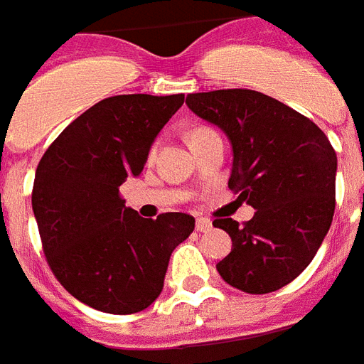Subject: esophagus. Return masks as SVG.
<instances>
[{
  "label": "esophagus",
  "mask_w": 364,
  "mask_h": 364,
  "mask_svg": "<svg viewBox=\"0 0 364 364\" xmlns=\"http://www.w3.org/2000/svg\"><path fill=\"white\" fill-rule=\"evenodd\" d=\"M212 229V222L208 218H197V231L206 232Z\"/></svg>",
  "instance_id": "1"
}]
</instances>
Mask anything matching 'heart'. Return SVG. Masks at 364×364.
Listing matches in <instances>:
<instances>
[{
    "instance_id": "heart-1",
    "label": "heart",
    "mask_w": 364,
    "mask_h": 364,
    "mask_svg": "<svg viewBox=\"0 0 364 364\" xmlns=\"http://www.w3.org/2000/svg\"><path fill=\"white\" fill-rule=\"evenodd\" d=\"M210 133H214L210 129V127H197V129H193L190 135V142L191 141H197V139H200V136H205V135H210ZM154 154H156V144L152 146V150H150V158H152Z\"/></svg>"
}]
</instances>
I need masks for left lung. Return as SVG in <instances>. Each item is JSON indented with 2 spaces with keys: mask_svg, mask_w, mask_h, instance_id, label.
<instances>
[{
  "mask_svg": "<svg viewBox=\"0 0 364 364\" xmlns=\"http://www.w3.org/2000/svg\"><path fill=\"white\" fill-rule=\"evenodd\" d=\"M186 103L229 136V190L255 208L242 225L232 218L212 222L232 240L218 272L252 295L287 286L314 259L333 222L336 152L329 139L310 118L255 90L190 94Z\"/></svg>",
  "mask_w": 364,
  "mask_h": 364,
  "instance_id": "1",
  "label": "left lung"
}]
</instances>
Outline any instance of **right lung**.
Returning a JSON list of instances; mask_svg holds the SVG:
<instances>
[{"instance_id": "right-lung-1", "label": "right lung", "mask_w": 364, "mask_h": 364, "mask_svg": "<svg viewBox=\"0 0 364 364\" xmlns=\"http://www.w3.org/2000/svg\"><path fill=\"white\" fill-rule=\"evenodd\" d=\"M182 103L184 94L107 97L75 118L37 165L31 206L46 263L95 310L126 316L150 306L173 250L196 229L184 212L141 218L120 196Z\"/></svg>"}]
</instances>
